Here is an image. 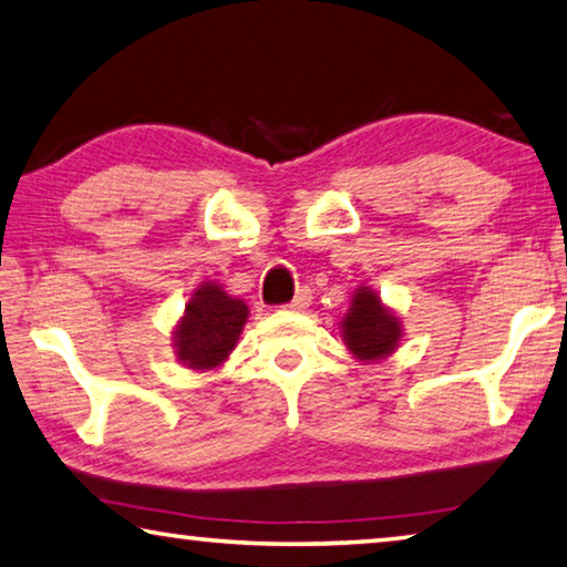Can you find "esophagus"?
I'll list each match as a JSON object with an SVG mask.
<instances>
[{
	"instance_id": "34e87169",
	"label": "esophagus",
	"mask_w": 567,
	"mask_h": 567,
	"mask_svg": "<svg viewBox=\"0 0 567 567\" xmlns=\"http://www.w3.org/2000/svg\"><path fill=\"white\" fill-rule=\"evenodd\" d=\"M310 302H312V292L307 290V287H302V290H297V295L292 297V302L287 305V310H292V312H302L305 307H310Z\"/></svg>"
}]
</instances>
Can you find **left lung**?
Instances as JSON below:
<instances>
[{"mask_svg":"<svg viewBox=\"0 0 567 567\" xmlns=\"http://www.w3.org/2000/svg\"><path fill=\"white\" fill-rule=\"evenodd\" d=\"M340 334L348 352L362 364L390 358L402 342V318L370 285L354 287L350 310L342 315Z\"/></svg>","mask_w":567,"mask_h":567,"instance_id":"obj_1","label":"left lung"}]
</instances>
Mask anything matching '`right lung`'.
<instances>
[{
  "label": "right lung",
  "instance_id": "right-lung-1",
  "mask_svg": "<svg viewBox=\"0 0 567 567\" xmlns=\"http://www.w3.org/2000/svg\"><path fill=\"white\" fill-rule=\"evenodd\" d=\"M249 318L245 300L229 295L217 280L197 287L185 305V312L172 328V348L182 368L213 372L237 348Z\"/></svg>",
  "mask_w": 567,
  "mask_h": 567
}]
</instances>
